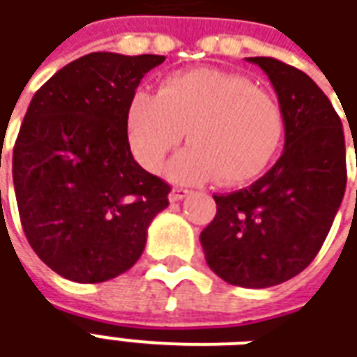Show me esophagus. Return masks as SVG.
I'll list each match as a JSON object with an SVG mask.
<instances>
[{
  "label": "esophagus",
  "instance_id": "34e87169",
  "mask_svg": "<svg viewBox=\"0 0 357 357\" xmlns=\"http://www.w3.org/2000/svg\"><path fill=\"white\" fill-rule=\"evenodd\" d=\"M186 196H188V190H186V188H178V186H176V188H173V190H171V194H169V199H171V202H181V199L186 198Z\"/></svg>",
  "mask_w": 357,
  "mask_h": 357
}]
</instances>
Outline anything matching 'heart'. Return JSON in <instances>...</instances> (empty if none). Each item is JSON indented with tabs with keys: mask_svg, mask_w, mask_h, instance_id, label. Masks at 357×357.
I'll list each match as a JSON object with an SVG mask.
<instances>
[{
	"mask_svg": "<svg viewBox=\"0 0 357 357\" xmlns=\"http://www.w3.org/2000/svg\"><path fill=\"white\" fill-rule=\"evenodd\" d=\"M169 165L174 183L199 184L219 178L244 184L264 173L284 136V117L271 93L238 73L192 69L163 80L158 93H132L126 107V136L134 159L158 173Z\"/></svg>",
	"mask_w": 357,
	"mask_h": 357,
	"instance_id": "heart-1",
	"label": "heart"
}]
</instances>
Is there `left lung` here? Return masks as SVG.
<instances>
[{
	"label": "left lung",
	"instance_id": "1",
	"mask_svg": "<svg viewBox=\"0 0 357 357\" xmlns=\"http://www.w3.org/2000/svg\"><path fill=\"white\" fill-rule=\"evenodd\" d=\"M259 65L279 96L284 150L248 188L215 194L199 234L207 265L229 284L267 288L302 273L327 238L346 190L342 123L305 73L273 57Z\"/></svg>",
	"mask_w": 357,
	"mask_h": 357
}]
</instances>
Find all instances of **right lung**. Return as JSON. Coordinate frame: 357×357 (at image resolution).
<instances>
[{
  "mask_svg": "<svg viewBox=\"0 0 357 357\" xmlns=\"http://www.w3.org/2000/svg\"><path fill=\"white\" fill-rule=\"evenodd\" d=\"M163 55L88 53L32 98L13 148L22 231L50 269L103 282L142 255L171 186L144 171L126 136V107Z\"/></svg>",
  "mask_w": 357,
  "mask_h": 357,
  "instance_id": "1",
  "label": "right lung"
}]
</instances>
